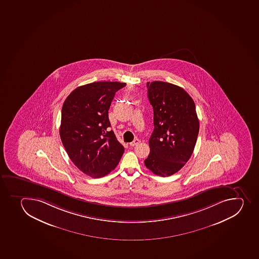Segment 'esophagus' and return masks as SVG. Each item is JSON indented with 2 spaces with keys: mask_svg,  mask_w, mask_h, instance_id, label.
<instances>
[{
  "mask_svg": "<svg viewBox=\"0 0 259 259\" xmlns=\"http://www.w3.org/2000/svg\"><path fill=\"white\" fill-rule=\"evenodd\" d=\"M141 141L139 140V139H138V138H136V139H134V140L132 142V143H130V146H132V147H134V146H137L138 144H139L140 143Z\"/></svg>",
  "mask_w": 259,
  "mask_h": 259,
  "instance_id": "1",
  "label": "esophagus"
}]
</instances>
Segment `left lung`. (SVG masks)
I'll return each mask as SVG.
<instances>
[{
    "mask_svg": "<svg viewBox=\"0 0 259 259\" xmlns=\"http://www.w3.org/2000/svg\"><path fill=\"white\" fill-rule=\"evenodd\" d=\"M147 87L154 129L144 163L153 174L167 177L181 169L192 155L199 119L195 102L181 87L163 81L148 82Z\"/></svg>",
    "mask_w": 259,
    "mask_h": 259,
    "instance_id": "left-lung-1",
    "label": "left lung"
}]
</instances>
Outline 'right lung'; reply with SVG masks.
Instances as JSON below:
<instances>
[{
    "label": "right lung",
    "instance_id": "add662e5",
    "mask_svg": "<svg viewBox=\"0 0 259 259\" xmlns=\"http://www.w3.org/2000/svg\"><path fill=\"white\" fill-rule=\"evenodd\" d=\"M126 83L94 82L77 87L62 107L59 134L69 158L92 178L103 177L124 153L111 126L108 111L116 92Z\"/></svg>",
    "mask_w": 259,
    "mask_h": 259
}]
</instances>
